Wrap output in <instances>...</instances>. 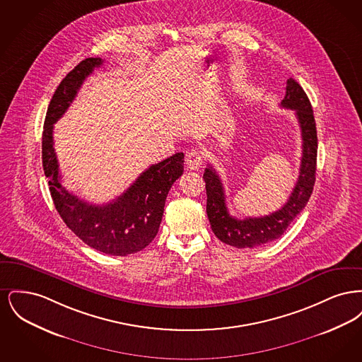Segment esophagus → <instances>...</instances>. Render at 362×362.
Wrapping results in <instances>:
<instances>
[{
    "mask_svg": "<svg viewBox=\"0 0 362 362\" xmlns=\"http://www.w3.org/2000/svg\"><path fill=\"white\" fill-rule=\"evenodd\" d=\"M186 164L189 170H198L202 165V155L201 152L191 149L189 153L186 155Z\"/></svg>",
    "mask_w": 362,
    "mask_h": 362,
    "instance_id": "1",
    "label": "esophagus"
}]
</instances>
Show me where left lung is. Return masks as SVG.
<instances>
[{
	"label": "left lung",
	"instance_id": "left-lung-1",
	"mask_svg": "<svg viewBox=\"0 0 362 362\" xmlns=\"http://www.w3.org/2000/svg\"><path fill=\"white\" fill-rule=\"evenodd\" d=\"M281 107L296 111L303 139L300 175L284 206L263 217L235 218L228 211L224 187L218 173L210 164L204 173L206 183V213L211 230L223 243L236 248H255L281 238L308 204L315 186L317 156L316 123L307 93L292 77L286 81V95L281 102Z\"/></svg>",
	"mask_w": 362,
	"mask_h": 362
}]
</instances>
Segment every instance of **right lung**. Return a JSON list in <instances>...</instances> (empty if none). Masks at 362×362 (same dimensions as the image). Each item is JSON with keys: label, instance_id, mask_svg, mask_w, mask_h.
I'll use <instances>...</instances> for the list:
<instances>
[{"label": "right lung", "instance_id": "obj_1", "mask_svg": "<svg viewBox=\"0 0 362 362\" xmlns=\"http://www.w3.org/2000/svg\"><path fill=\"white\" fill-rule=\"evenodd\" d=\"M102 65V58H86L55 89L45 119L42 161L54 206L71 232L103 254L126 257L155 239L168 191L183 173L185 155L176 153L151 165L121 197L105 205L88 204L61 185L52 139L54 123L69 108L86 77Z\"/></svg>", "mask_w": 362, "mask_h": 362}]
</instances>
